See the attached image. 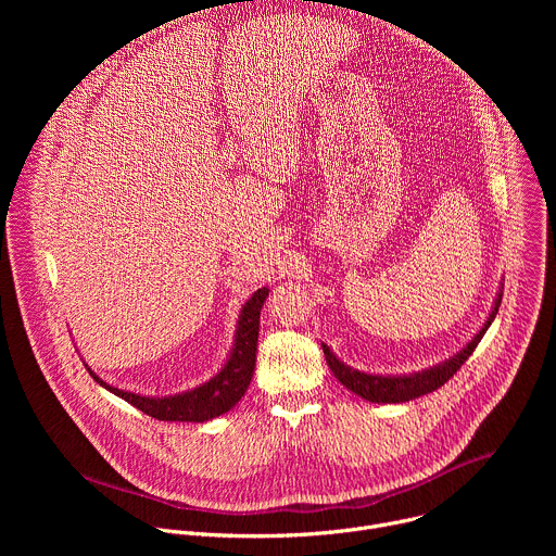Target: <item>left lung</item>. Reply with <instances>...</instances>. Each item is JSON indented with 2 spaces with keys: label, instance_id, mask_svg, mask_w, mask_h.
I'll return each instance as SVG.
<instances>
[{
  "label": "left lung",
  "instance_id": "1",
  "mask_svg": "<svg viewBox=\"0 0 556 556\" xmlns=\"http://www.w3.org/2000/svg\"><path fill=\"white\" fill-rule=\"evenodd\" d=\"M500 303H502V290L497 292L493 309L489 314L486 324L480 328V332L475 334L457 354H453L451 358H446V361H442V363H438L433 367H427L422 371H414V374H387V376H382V374H367V371H361V369H354V367L345 365L326 343H321V348H324L328 367L332 369L337 380L341 384H345L352 393L361 395L363 401L378 403V405L380 403L382 405L409 403V401H416V399H420V395L431 393L438 387H442L464 365V361L472 354V350L478 348V343L482 341V337L491 328L493 319L497 316Z\"/></svg>",
  "mask_w": 556,
  "mask_h": 556
}]
</instances>
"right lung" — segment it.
Instances as JSON below:
<instances>
[{"instance_id":"right-lung-1","label":"right lung","mask_w":556,"mask_h":556,"mask_svg":"<svg viewBox=\"0 0 556 556\" xmlns=\"http://www.w3.org/2000/svg\"><path fill=\"white\" fill-rule=\"evenodd\" d=\"M268 288H260L240 312L235 328V341L226 356V363L222 369L208 378L206 382L174 393V395H142L134 391H125L118 387H112L110 382L101 380L88 363H84L90 371V376L112 391L125 403L134 405L142 414L165 420V422H206L213 420L226 412H230L237 403L242 401L247 393L253 371H255V352H257V337H260V312L264 301L268 299Z\"/></svg>"}]
</instances>
